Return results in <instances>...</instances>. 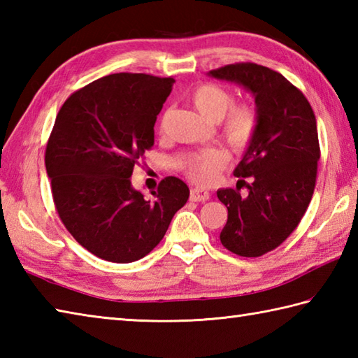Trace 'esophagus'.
<instances>
[{
    "label": "esophagus",
    "instance_id": "esophagus-1",
    "mask_svg": "<svg viewBox=\"0 0 358 358\" xmlns=\"http://www.w3.org/2000/svg\"><path fill=\"white\" fill-rule=\"evenodd\" d=\"M211 197V194H209L206 189L203 187H194L191 189V200L192 201H206Z\"/></svg>",
    "mask_w": 358,
    "mask_h": 358
}]
</instances>
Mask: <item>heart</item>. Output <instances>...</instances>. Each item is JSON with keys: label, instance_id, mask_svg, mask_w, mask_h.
<instances>
[{"label": "heart", "instance_id": "obj_1", "mask_svg": "<svg viewBox=\"0 0 358 358\" xmlns=\"http://www.w3.org/2000/svg\"><path fill=\"white\" fill-rule=\"evenodd\" d=\"M191 101L195 110L211 122L220 124V135L237 153L253 144L259 129L257 108L250 102H234V94L217 83H201L192 91ZM227 150L214 147L191 153L183 163V171L194 183L208 186L227 167Z\"/></svg>", "mask_w": 358, "mask_h": 358}]
</instances>
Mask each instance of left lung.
Wrapping results in <instances>:
<instances>
[{"instance_id":"8db88e82","label":"left lung","mask_w":358,"mask_h":358,"mask_svg":"<svg viewBox=\"0 0 358 358\" xmlns=\"http://www.w3.org/2000/svg\"><path fill=\"white\" fill-rule=\"evenodd\" d=\"M217 79L241 83L255 94L259 129L234 175L236 189H219L228 208L220 242L231 253L259 257L278 248L306 214L320 159L317 119L306 96L273 69L242 62L209 71ZM249 189L240 195V187Z\"/></svg>"}]
</instances>
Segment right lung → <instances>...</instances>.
Returning <instances> with one entry per match:
<instances>
[{
  "label": "right lung",
  "mask_w": 358,
  "mask_h": 358,
  "mask_svg": "<svg viewBox=\"0 0 358 358\" xmlns=\"http://www.w3.org/2000/svg\"><path fill=\"white\" fill-rule=\"evenodd\" d=\"M173 82L144 73L105 76L74 91L55 117L45 152L55 211L103 261L129 264L149 255L189 199L177 177L161 180L153 199L130 181L153 147V125Z\"/></svg>",
  "instance_id": "obj_1"
}]
</instances>
